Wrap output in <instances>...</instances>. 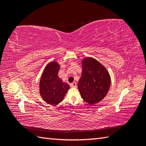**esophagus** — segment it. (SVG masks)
I'll list each match as a JSON object with an SVG mask.
<instances>
[{
    "label": "esophagus",
    "instance_id": "obj_1",
    "mask_svg": "<svg viewBox=\"0 0 146 146\" xmlns=\"http://www.w3.org/2000/svg\"><path fill=\"white\" fill-rule=\"evenodd\" d=\"M70 86L71 87H76L77 86V83L76 82H73L70 84Z\"/></svg>",
    "mask_w": 146,
    "mask_h": 146
}]
</instances>
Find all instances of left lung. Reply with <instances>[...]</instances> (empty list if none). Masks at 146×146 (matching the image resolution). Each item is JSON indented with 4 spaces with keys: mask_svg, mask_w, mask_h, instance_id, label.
Instances as JSON below:
<instances>
[{
    "mask_svg": "<svg viewBox=\"0 0 146 146\" xmlns=\"http://www.w3.org/2000/svg\"><path fill=\"white\" fill-rule=\"evenodd\" d=\"M82 63V74L78 88L82 99L91 105L105 98L111 80L107 69L97 60L88 58Z\"/></svg>",
    "mask_w": 146,
    "mask_h": 146,
    "instance_id": "1",
    "label": "left lung"
}]
</instances>
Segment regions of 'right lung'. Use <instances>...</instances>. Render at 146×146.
<instances>
[{
    "label": "right lung",
    "instance_id": "right-lung-1",
    "mask_svg": "<svg viewBox=\"0 0 146 146\" xmlns=\"http://www.w3.org/2000/svg\"><path fill=\"white\" fill-rule=\"evenodd\" d=\"M59 64L56 62L48 64L44 70L41 78L40 94L47 104L55 105L63 100L69 89L67 83L62 82L58 76Z\"/></svg>",
    "mask_w": 146,
    "mask_h": 146
}]
</instances>
